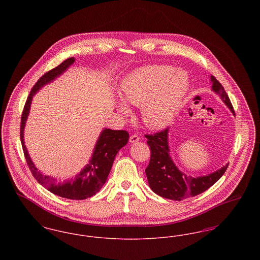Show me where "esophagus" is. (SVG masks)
Masks as SVG:
<instances>
[{
  "mask_svg": "<svg viewBox=\"0 0 260 260\" xmlns=\"http://www.w3.org/2000/svg\"><path fill=\"white\" fill-rule=\"evenodd\" d=\"M137 141H139V136H136V135H133V136L129 137V142L131 143H136Z\"/></svg>",
  "mask_w": 260,
  "mask_h": 260,
  "instance_id": "obj_1",
  "label": "esophagus"
}]
</instances>
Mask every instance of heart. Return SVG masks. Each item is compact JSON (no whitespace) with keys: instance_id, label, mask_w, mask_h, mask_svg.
Wrapping results in <instances>:
<instances>
[{"instance_id":"1","label":"heart","mask_w":260,"mask_h":260,"mask_svg":"<svg viewBox=\"0 0 260 260\" xmlns=\"http://www.w3.org/2000/svg\"><path fill=\"white\" fill-rule=\"evenodd\" d=\"M190 87L184 71H174L168 65H152L126 75L121 83L124 101L141 106V118L150 128L160 129L171 124L181 110ZM119 110L128 113L124 102Z\"/></svg>"}]
</instances>
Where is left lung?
Here are the masks:
<instances>
[{"instance_id": "1", "label": "left lung", "mask_w": 260, "mask_h": 260, "mask_svg": "<svg viewBox=\"0 0 260 260\" xmlns=\"http://www.w3.org/2000/svg\"><path fill=\"white\" fill-rule=\"evenodd\" d=\"M210 81L212 83L211 89L219 95L235 115L231 101L222 85L213 76H210ZM168 136L169 127L155 135L145 136L148 139L147 144L151 150L150 161L145 173L150 188L159 196L174 201L195 197L213 185L226 172L229 164L208 175L198 177L187 176L178 170L170 156Z\"/></svg>"}]
</instances>
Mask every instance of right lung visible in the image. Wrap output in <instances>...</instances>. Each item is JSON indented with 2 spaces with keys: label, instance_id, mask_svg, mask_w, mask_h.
Returning <instances> with one entry per match:
<instances>
[{
  "label": "right lung",
  "instance_id": "right-lung-1",
  "mask_svg": "<svg viewBox=\"0 0 260 260\" xmlns=\"http://www.w3.org/2000/svg\"><path fill=\"white\" fill-rule=\"evenodd\" d=\"M75 62L74 57H70L60 63L55 68L43 75L35 86L32 87L30 94L26 100L20 124V140L24 152L27 165L38 182L47 188L52 194L62 198L70 200H85L95 195L106 182L108 174L111 171L114 159L119 150L126 145L128 141V133L125 131H114L104 128L99 137L93 153L87 166L70 180L58 181L49 175L41 173L31 160L24 144V127L32 99L40 88L52 82L63 74L67 68Z\"/></svg>",
  "mask_w": 260,
  "mask_h": 260
}]
</instances>
